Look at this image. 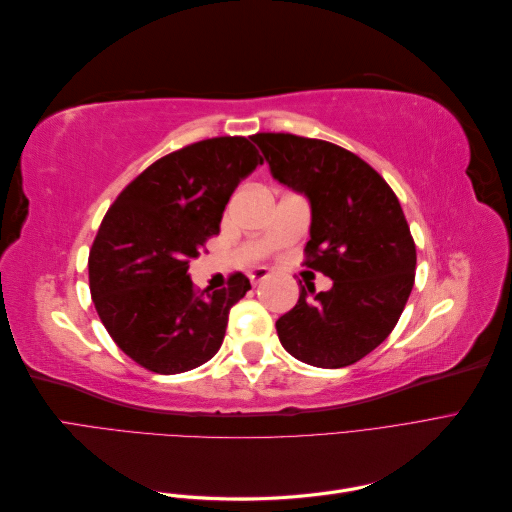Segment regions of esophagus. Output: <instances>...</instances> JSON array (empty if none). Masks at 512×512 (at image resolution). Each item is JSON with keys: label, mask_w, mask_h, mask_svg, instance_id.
Segmentation results:
<instances>
[{"label": "esophagus", "mask_w": 512, "mask_h": 512, "mask_svg": "<svg viewBox=\"0 0 512 512\" xmlns=\"http://www.w3.org/2000/svg\"><path fill=\"white\" fill-rule=\"evenodd\" d=\"M267 277H271V271L269 269H265V267H262V269H254L252 273H250V280H252V284L256 286V284H260L262 280H267Z\"/></svg>", "instance_id": "1"}]
</instances>
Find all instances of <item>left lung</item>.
Here are the masks:
<instances>
[{
  "instance_id": "left-lung-1",
  "label": "left lung",
  "mask_w": 512,
  "mask_h": 512,
  "mask_svg": "<svg viewBox=\"0 0 512 512\" xmlns=\"http://www.w3.org/2000/svg\"><path fill=\"white\" fill-rule=\"evenodd\" d=\"M275 181L312 209L305 265L333 280L327 292L301 288L275 322L286 352L337 369L378 348L414 286L416 247L395 192L352 151L294 134H254Z\"/></svg>"
}]
</instances>
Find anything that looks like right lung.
Here are the masks:
<instances>
[{
	"label": "right lung",
	"mask_w": 512,
	"mask_h": 512,
	"mask_svg": "<svg viewBox=\"0 0 512 512\" xmlns=\"http://www.w3.org/2000/svg\"><path fill=\"white\" fill-rule=\"evenodd\" d=\"M262 164L243 136L207 138L153 162L108 209L89 252V290L115 344L156 374L207 363L224 342L228 312L250 290L196 292L190 260L220 232L237 185Z\"/></svg>",
	"instance_id": "add662e5"
}]
</instances>
